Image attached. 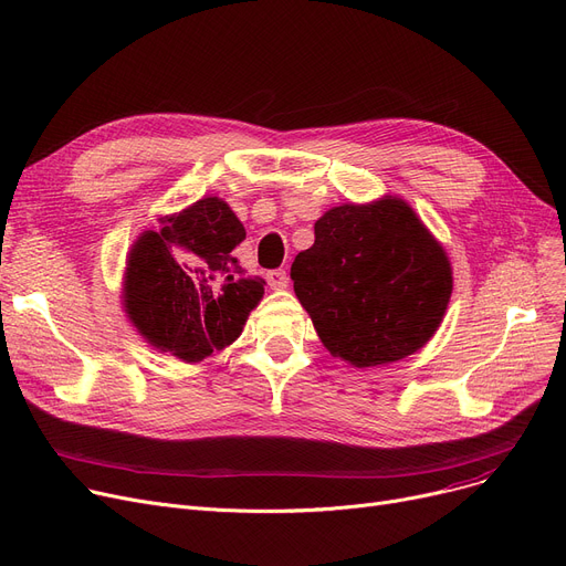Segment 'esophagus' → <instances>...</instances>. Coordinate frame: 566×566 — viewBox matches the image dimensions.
Segmentation results:
<instances>
[{"label": "esophagus", "mask_w": 566, "mask_h": 566, "mask_svg": "<svg viewBox=\"0 0 566 566\" xmlns=\"http://www.w3.org/2000/svg\"><path fill=\"white\" fill-rule=\"evenodd\" d=\"M265 280H268V286L275 289V291L289 286V275H286V271H282V268H280V271H268Z\"/></svg>", "instance_id": "esophagus-1"}]
</instances>
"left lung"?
Here are the masks:
<instances>
[{"label":"left lung","instance_id":"left-lung-1","mask_svg":"<svg viewBox=\"0 0 566 566\" xmlns=\"http://www.w3.org/2000/svg\"><path fill=\"white\" fill-rule=\"evenodd\" d=\"M314 245L291 265L293 291L333 358L390 365L440 328L452 263L401 197L342 203L314 224Z\"/></svg>","mask_w":566,"mask_h":566}]
</instances>
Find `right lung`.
Segmentation results:
<instances>
[{
	"instance_id": "add662e5",
	"label": "right lung",
	"mask_w": 566,
	"mask_h": 566,
	"mask_svg": "<svg viewBox=\"0 0 566 566\" xmlns=\"http://www.w3.org/2000/svg\"><path fill=\"white\" fill-rule=\"evenodd\" d=\"M158 222L130 245L122 305L148 346L201 363L241 337L265 280L233 254L245 227L224 199L201 197Z\"/></svg>"
}]
</instances>
